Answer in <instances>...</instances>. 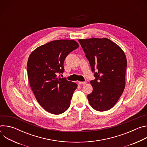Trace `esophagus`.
<instances>
[{"label": "esophagus", "mask_w": 147, "mask_h": 147, "mask_svg": "<svg viewBox=\"0 0 147 147\" xmlns=\"http://www.w3.org/2000/svg\"><path fill=\"white\" fill-rule=\"evenodd\" d=\"M78 83L80 84H82V85H84L86 84L87 83L86 81H79Z\"/></svg>", "instance_id": "1"}]
</instances>
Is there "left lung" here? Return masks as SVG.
<instances>
[{
	"label": "left lung",
	"instance_id": "obj_1",
	"mask_svg": "<svg viewBox=\"0 0 147 147\" xmlns=\"http://www.w3.org/2000/svg\"><path fill=\"white\" fill-rule=\"evenodd\" d=\"M88 60L95 79L87 96L90 105L103 112L114 107L125 87L127 59L123 50L108 38L78 40Z\"/></svg>",
	"mask_w": 147,
	"mask_h": 147
}]
</instances>
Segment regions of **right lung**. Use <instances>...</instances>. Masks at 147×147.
I'll return each instance as SVG.
<instances>
[{
  "mask_svg": "<svg viewBox=\"0 0 147 147\" xmlns=\"http://www.w3.org/2000/svg\"><path fill=\"white\" fill-rule=\"evenodd\" d=\"M78 47L74 40H55L37 48L29 56L30 87L40 105L51 113H63L70 105L77 84L57 74L63 73L66 56Z\"/></svg>",
  "mask_w": 147,
  "mask_h": 147,
  "instance_id": "obj_1",
  "label": "right lung"
}]
</instances>
